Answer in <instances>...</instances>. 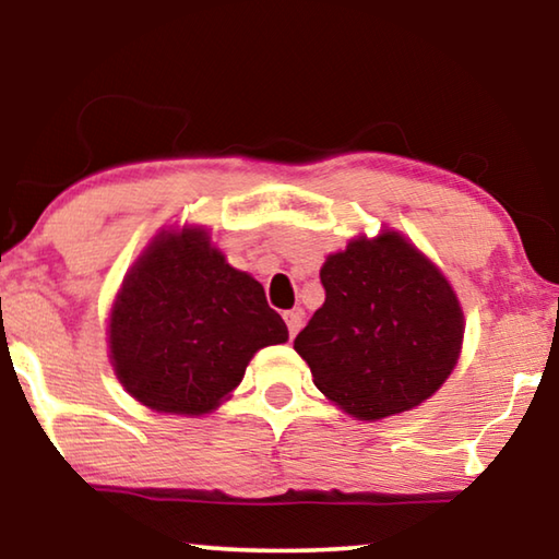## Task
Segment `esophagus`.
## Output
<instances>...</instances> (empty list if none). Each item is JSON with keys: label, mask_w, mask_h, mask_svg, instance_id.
<instances>
[{"label": "esophagus", "mask_w": 559, "mask_h": 559, "mask_svg": "<svg viewBox=\"0 0 559 559\" xmlns=\"http://www.w3.org/2000/svg\"><path fill=\"white\" fill-rule=\"evenodd\" d=\"M285 323H287L289 338H295L297 331H300V328H302V310H287L285 312Z\"/></svg>", "instance_id": "obj_1"}]
</instances>
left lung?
<instances>
[{
	"label": "left lung",
	"mask_w": 559,
	"mask_h": 559,
	"mask_svg": "<svg viewBox=\"0 0 559 559\" xmlns=\"http://www.w3.org/2000/svg\"><path fill=\"white\" fill-rule=\"evenodd\" d=\"M320 282L325 302L295 350L328 400L381 419L438 392L463 341V310L438 266L386 231L328 257Z\"/></svg>",
	"instance_id": "1"
}]
</instances>
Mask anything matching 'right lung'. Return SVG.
<instances>
[{
	"instance_id": "1",
	"label": "right lung",
	"mask_w": 559,
	"mask_h": 559,
	"mask_svg": "<svg viewBox=\"0 0 559 559\" xmlns=\"http://www.w3.org/2000/svg\"><path fill=\"white\" fill-rule=\"evenodd\" d=\"M287 341L264 287L226 264L201 228L159 234L114 302V371L150 409L205 415L243 379L259 348Z\"/></svg>"
}]
</instances>
